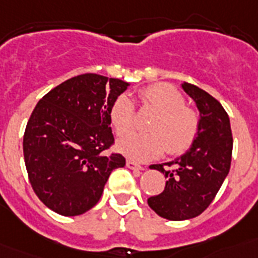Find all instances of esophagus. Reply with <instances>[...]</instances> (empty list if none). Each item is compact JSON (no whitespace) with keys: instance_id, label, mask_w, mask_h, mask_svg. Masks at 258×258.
<instances>
[{"instance_id":"esophagus-1","label":"esophagus","mask_w":258,"mask_h":258,"mask_svg":"<svg viewBox=\"0 0 258 258\" xmlns=\"http://www.w3.org/2000/svg\"><path fill=\"white\" fill-rule=\"evenodd\" d=\"M126 166L129 168V169H133V170H142L143 166L140 165L138 163H136V161L133 160H126Z\"/></svg>"}]
</instances>
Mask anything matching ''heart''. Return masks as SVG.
<instances>
[{
	"label": "heart",
	"instance_id": "heart-1",
	"mask_svg": "<svg viewBox=\"0 0 258 258\" xmlns=\"http://www.w3.org/2000/svg\"><path fill=\"white\" fill-rule=\"evenodd\" d=\"M143 108L157 112L150 125V134L132 133L136 125V107L126 95H120L109 108V120L117 136L118 150L136 161H147L168 151L178 155L187 151L197 140L200 115L186 104L183 94L165 83L152 84L138 93Z\"/></svg>",
	"mask_w": 258,
	"mask_h": 258
}]
</instances>
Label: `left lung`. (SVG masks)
Here are the masks:
<instances>
[{
  "mask_svg": "<svg viewBox=\"0 0 258 258\" xmlns=\"http://www.w3.org/2000/svg\"><path fill=\"white\" fill-rule=\"evenodd\" d=\"M183 90L200 111V129L191 149L175 160L150 168L163 173L165 188L147 199L150 208L170 221L188 220L206 211L230 170L232 134L220 102L203 89L184 83Z\"/></svg>",
  "mask_w": 258,
  "mask_h": 258,
  "instance_id": "8db88e82",
  "label": "left lung"
}]
</instances>
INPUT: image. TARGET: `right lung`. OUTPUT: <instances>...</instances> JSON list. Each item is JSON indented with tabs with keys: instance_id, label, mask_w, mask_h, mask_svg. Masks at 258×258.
Segmentation results:
<instances>
[{
	"instance_id": "obj_1",
	"label": "right lung",
	"mask_w": 258,
	"mask_h": 258,
	"mask_svg": "<svg viewBox=\"0 0 258 258\" xmlns=\"http://www.w3.org/2000/svg\"><path fill=\"white\" fill-rule=\"evenodd\" d=\"M129 84L84 74L51 89L35 107L23 137L32 188L47 208L79 216L99 202L121 154L106 155L115 143L109 108Z\"/></svg>"
}]
</instances>
